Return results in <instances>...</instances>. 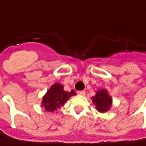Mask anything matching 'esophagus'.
Instances as JSON below:
<instances>
[{
	"mask_svg": "<svg viewBox=\"0 0 146 146\" xmlns=\"http://www.w3.org/2000/svg\"><path fill=\"white\" fill-rule=\"evenodd\" d=\"M85 93L86 92H84V91H78V92H77V94L80 95H85Z\"/></svg>",
	"mask_w": 146,
	"mask_h": 146,
	"instance_id": "esophagus-1",
	"label": "esophagus"
}]
</instances>
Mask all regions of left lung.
<instances>
[{
    "label": "left lung",
    "instance_id": "obj_1",
    "mask_svg": "<svg viewBox=\"0 0 146 146\" xmlns=\"http://www.w3.org/2000/svg\"><path fill=\"white\" fill-rule=\"evenodd\" d=\"M92 99L93 103L97 108V110L101 113H105L110 110L112 105V98L106 90H101L99 92H97L96 95L93 96Z\"/></svg>",
    "mask_w": 146,
    "mask_h": 146
}]
</instances>
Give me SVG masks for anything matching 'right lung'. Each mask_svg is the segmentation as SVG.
I'll list each match as a JSON object with an SVG mask.
<instances>
[{
	"label": "right lung",
	"instance_id": "add662e5",
	"mask_svg": "<svg viewBox=\"0 0 146 146\" xmlns=\"http://www.w3.org/2000/svg\"><path fill=\"white\" fill-rule=\"evenodd\" d=\"M76 95V92L73 90L71 92H65L63 86L59 84H54L51 86L47 94L44 96L42 106L44 107L47 111L54 112L57 110L58 108L62 106L64 103L69 98Z\"/></svg>",
	"mask_w": 146,
	"mask_h": 146
}]
</instances>
